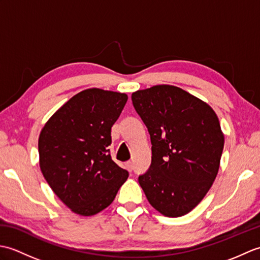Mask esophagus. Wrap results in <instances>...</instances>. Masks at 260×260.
Listing matches in <instances>:
<instances>
[{"label": "esophagus", "instance_id": "1", "mask_svg": "<svg viewBox=\"0 0 260 260\" xmlns=\"http://www.w3.org/2000/svg\"><path fill=\"white\" fill-rule=\"evenodd\" d=\"M125 165H126V169L128 170V171H132V170H133V163H132L131 161L127 162Z\"/></svg>", "mask_w": 260, "mask_h": 260}]
</instances>
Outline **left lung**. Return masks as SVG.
<instances>
[{"label":"left lung","mask_w":260,"mask_h":260,"mask_svg":"<svg viewBox=\"0 0 260 260\" xmlns=\"http://www.w3.org/2000/svg\"><path fill=\"white\" fill-rule=\"evenodd\" d=\"M152 143V162L139 178L151 206L165 217L189 213L217 178L224 135L217 114L200 98L172 85L132 93Z\"/></svg>","instance_id":"obj_1"}]
</instances>
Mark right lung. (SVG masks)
<instances>
[{
	"label": "right lung",
	"instance_id": "obj_1",
	"mask_svg": "<svg viewBox=\"0 0 260 260\" xmlns=\"http://www.w3.org/2000/svg\"><path fill=\"white\" fill-rule=\"evenodd\" d=\"M127 98L123 92L89 88L71 97L42 127L38 142L41 172L77 214L103 211L128 178L108 150L112 127Z\"/></svg>",
	"mask_w": 260,
	"mask_h": 260
}]
</instances>
